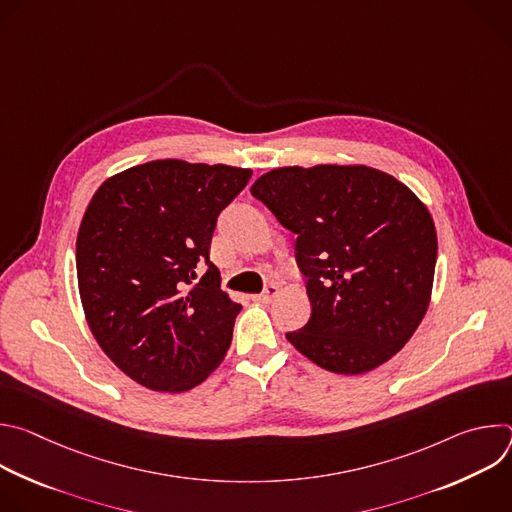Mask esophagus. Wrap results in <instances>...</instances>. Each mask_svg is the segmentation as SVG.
I'll list each match as a JSON object with an SVG mask.
<instances>
[{"label": "esophagus", "mask_w": 512, "mask_h": 512, "mask_svg": "<svg viewBox=\"0 0 512 512\" xmlns=\"http://www.w3.org/2000/svg\"><path fill=\"white\" fill-rule=\"evenodd\" d=\"M277 294H279V287H277L275 283H269V285H265L263 294H259V296H257V300H259V302H263V304H269Z\"/></svg>", "instance_id": "1"}]
</instances>
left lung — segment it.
<instances>
[{"label":"left lung","instance_id":"obj_1","mask_svg":"<svg viewBox=\"0 0 512 512\" xmlns=\"http://www.w3.org/2000/svg\"><path fill=\"white\" fill-rule=\"evenodd\" d=\"M251 194L296 239L312 314L285 338L318 367L360 375L397 354L423 320L437 259L431 214L367 166L277 168Z\"/></svg>","mask_w":512,"mask_h":512}]
</instances>
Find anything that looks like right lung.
<instances>
[{"label":"right lung","mask_w":512,"mask_h":512,"mask_svg":"<svg viewBox=\"0 0 512 512\" xmlns=\"http://www.w3.org/2000/svg\"><path fill=\"white\" fill-rule=\"evenodd\" d=\"M251 174L156 160L109 178L89 202L77 237L85 316L103 352L139 385L188 391L229 350L241 304L221 289L210 241Z\"/></svg>","instance_id":"1"}]
</instances>
